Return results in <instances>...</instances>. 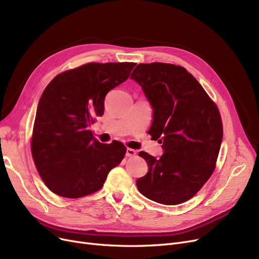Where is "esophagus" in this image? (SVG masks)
Instances as JSON below:
<instances>
[{
	"mask_svg": "<svg viewBox=\"0 0 259 259\" xmlns=\"http://www.w3.org/2000/svg\"><path fill=\"white\" fill-rule=\"evenodd\" d=\"M136 155H137V151L134 149H131V148L126 149V156L132 157V156H136Z\"/></svg>",
	"mask_w": 259,
	"mask_h": 259,
	"instance_id": "34e87169",
	"label": "esophagus"
}]
</instances>
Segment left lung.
Returning <instances> with one entry per match:
<instances>
[{
	"mask_svg": "<svg viewBox=\"0 0 259 259\" xmlns=\"http://www.w3.org/2000/svg\"><path fill=\"white\" fill-rule=\"evenodd\" d=\"M153 109L148 133L164 150L147 152L148 172L137 180L140 193L157 203L177 205L193 198L211 176L223 137L217 106L184 67L140 63L131 74Z\"/></svg>",
	"mask_w": 259,
	"mask_h": 259,
	"instance_id": "left-lung-1",
	"label": "left lung"
}]
</instances>
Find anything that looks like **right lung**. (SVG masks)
Listing matches in <instances>:
<instances>
[{"label": "right lung", "instance_id": "1", "mask_svg": "<svg viewBox=\"0 0 259 259\" xmlns=\"http://www.w3.org/2000/svg\"><path fill=\"white\" fill-rule=\"evenodd\" d=\"M133 62L88 63L56 76L37 107L31 154L43 182L56 195L80 198L103 187L123 159L119 142L102 144L89 127L104 114L107 93L126 81Z\"/></svg>", "mask_w": 259, "mask_h": 259}]
</instances>
